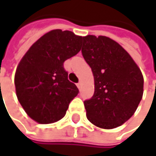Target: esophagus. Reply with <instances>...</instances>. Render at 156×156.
I'll return each instance as SVG.
<instances>
[{"label": "esophagus", "mask_w": 156, "mask_h": 156, "mask_svg": "<svg viewBox=\"0 0 156 156\" xmlns=\"http://www.w3.org/2000/svg\"><path fill=\"white\" fill-rule=\"evenodd\" d=\"M77 87H78V89H80V88H81V83H80V82H78V84H77Z\"/></svg>", "instance_id": "1"}]
</instances>
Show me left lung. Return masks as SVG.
I'll use <instances>...</instances> for the list:
<instances>
[{
  "label": "left lung",
  "mask_w": 156,
  "mask_h": 156,
  "mask_svg": "<svg viewBox=\"0 0 156 156\" xmlns=\"http://www.w3.org/2000/svg\"><path fill=\"white\" fill-rule=\"evenodd\" d=\"M81 52L95 80L93 97L84 101L87 119L104 129L123 125L134 115L143 97L139 68L117 42L105 36L83 37Z\"/></svg>",
  "instance_id": "1"
}]
</instances>
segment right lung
Returning a JSON list of instances; mask_svg holds the SVG:
<instances>
[{
    "label": "right lung",
    "mask_w": 156,
    "mask_h": 156,
    "mask_svg": "<svg viewBox=\"0 0 156 156\" xmlns=\"http://www.w3.org/2000/svg\"><path fill=\"white\" fill-rule=\"evenodd\" d=\"M82 39L69 30H53L40 38L20 61L14 78L16 95L36 122L60 120L78 94L63 64L79 52Z\"/></svg>",
    "instance_id": "right-lung-1"
}]
</instances>
